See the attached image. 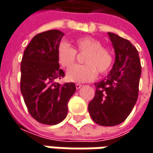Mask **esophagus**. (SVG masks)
Instances as JSON below:
<instances>
[{
	"label": "esophagus",
	"instance_id": "1",
	"mask_svg": "<svg viewBox=\"0 0 153 153\" xmlns=\"http://www.w3.org/2000/svg\"><path fill=\"white\" fill-rule=\"evenodd\" d=\"M81 87H82V84H80V83H76V90H79Z\"/></svg>",
	"mask_w": 153,
	"mask_h": 153
}]
</instances>
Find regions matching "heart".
I'll list each match as a JSON object with an SVG mask.
<instances>
[{"mask_svg": "<svg viewBox=\"0 0 153 153\" xmlns=\"http://www.w3.org/2000/svg\"><path fill=\"white\" fill-rule=\"evenodd\" d=\"M76 50L66 42H62L56 50L57 61L62 67L70 68L74 63L78 53H85L82 57L83 65H75L66 73L68 81L85 82L94 80L97 73L105 74L111 68L113 57L111 53L104 49L97 39L85 36L78 38L76 42Z\"/></svg>", "mask_w": 153, "mask_h": 153, "instance_id": "b5f03b06", "label": "heart"}]
</instances>
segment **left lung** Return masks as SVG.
Instances as JSON below:
<instances>
[{
	"label": "left lung",
	"instance_id": "obj_1",
	"mask_svg": "<svg viewBox=\"0 0 153 153\" xmlns=\"http://www.w3.org/2000/svg\"><path fill=\"white\" fill-rule=\"evenodd\" d=\"M108 36L115 51L114 64L106 78L95 83V97L88 110L97 125L114 126L126 120L136 104L141 64L130 41L111 32Z\"/></svg>",
	"mask_w": 153,
	"mask_h": 153
}]
</instances>
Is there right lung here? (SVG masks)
Masks as SVG:
<instances>
[{
	"mask_svg": "<svg viewBox=\"0 0 153 153\" xmlns=\"http://www.w3.org/2000/svg\"><path fill=\"white\" fill-rule=\"evenodd\" d=\"M64 34L57 29L34 36L21 62V91L27 111L36 121L57 125L66 117L68 102L76 91L73 82H56L64 76L56 50Z\"/></svg>",
	"mask_w": 153,
	"mask_h": 153,
	"instance_id": "obj_1",
	"label": "right lung"
}]
</instances>
